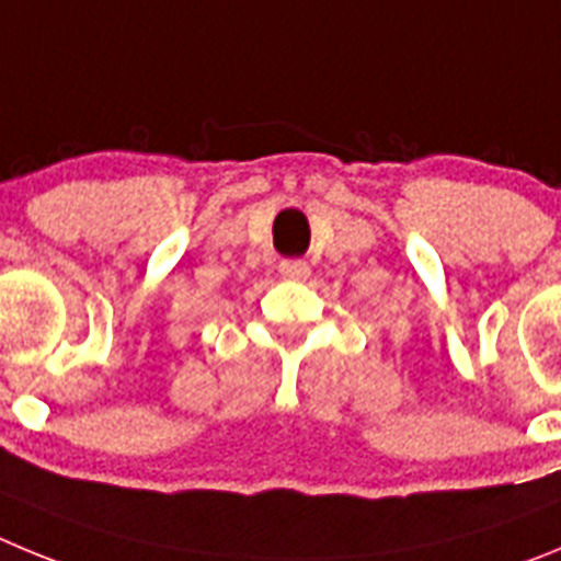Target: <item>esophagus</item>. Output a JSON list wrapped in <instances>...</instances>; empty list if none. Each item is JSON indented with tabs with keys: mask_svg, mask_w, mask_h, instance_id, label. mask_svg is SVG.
Instances as JSON below:
<instances>
[{
	"mask_svg": "<svg viewBox=\"0 0 561 561\" xmlns=\"http://www.w3.org/2000/svg\"><path fill=\"white\" fill-rule=\"evenodd\" d=\"M279 271L287 276V279H307V276H310V265H307L305 260L282 262Z\"/></svg>",
	"mask_w": 561,
	"mask_h": 561,
	"instance_id": "1",
	"label": "esophagus"
}]
</instances>
